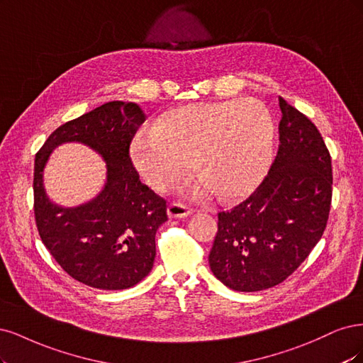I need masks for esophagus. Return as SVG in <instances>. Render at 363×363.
I'll use <instances>...</instances> for the list:
<instances>
[{
	"instance_id": "1",
	"label": "esophagus",
	"mask_w": 363,
	"mask_h": 363,
	"mask_svg": "<svg viewBox=\"0 0 363 363\" xmlns=\"http://www.w3.org/2000/svg\"><path fill=\"white\" fill-rule=\"evenodd\" d=\"M169 216L174 217V218H184V217H189L194 213V209L189 205H185L182 202H172L169 205Z\"/></svg>"
}]
</instances>
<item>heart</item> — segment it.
I'll return each mask as SVG.
<instances>
[{"label": "heart", "instance_id": "heart-1", "mask_svg": "<svg viewBox=\"0 0 363 363\" xmlns=\"http://www.w3.org/2000/svg\"><path fill=\"white\" fill-rule=\"evenodd\" d=\"M276 122L258 99L185 105L162 114L155 131L135 137L134 166L157 190H167L190 170L218 197L250 193L272 164Z\"/></svg>", "mask_w": 363, "mask_h": 363}]
</instances>
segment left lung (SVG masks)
Returning <instances> with one entry per match:
<instances>
[{
  "label": "left lung",
  "instance_id": "left-lung-1",
  "mask_svg": "<svg viewBox=\"0 0 363 363\" xmlns=\"http://www.w3.org/2000/svg\"><path fill=\"white\" fill-rule=\"evenodd\" d=\"M279 150L261 185L218 213L209 267L233 291L282 284L321 240L332 205V158L305 114L279 98Z\"/></svg>",
  "mask_w": 363,
  "mask_h": 363
}]
</instances>
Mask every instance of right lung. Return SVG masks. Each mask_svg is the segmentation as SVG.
I'll use <instances>...</instances> for the list:
<instances>
[{"mask_svg":"<svg viewBox=\"0 0 363 363\" xmlns=\"http://www.w3.org/2000/svg\"><path fill=\"white\" fill-rule=\"evenodd\" d=\"M145 121L134 102L111 101L58 126L34 160V217L45 247L78 282L98 289H126L154 267L155 233L167 221V203L140 181L130 146ZM79 141L108 162V182L93 201L75 208L52 204L43 169L58 144Z\"/></svg>","mask_w":363,"mask_h":363,"instance_id":"right-lung-1","label":"right lung"}]
</instances>
